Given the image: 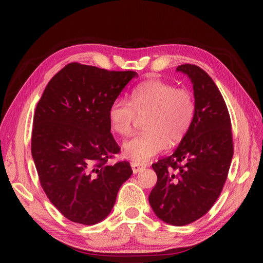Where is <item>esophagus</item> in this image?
<instances>
[{"label": "esophagus", "instance_id": "esophagus-1", "mask_svg": "<svg viewBox=\"0 0 263 263\" xmlns=\"http://www.w3.org/2000/svg\"><path fill=\"white\" fill-rule=\"evenodd\" d=\"M132 168H133V172L136 174L139 171L144 170L146 168V164H144V163H137V162H132Z\"/></svg>", "mask_w": 263, "mask_h": 263}]
</instances>
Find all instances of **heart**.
Here are the masks:
<instances>
[{"label":"heart","instance_id":"heart-1","mask_svg":"<svg viewBox=\"0 0 263 263\" xmlns=\"http://www.w3.org/2000/svg\"><path fill=\"white\" fill-rule=\"evenodd\" d=\"M195 115V99L186 87H176L159 79L135 87L130 103L113 101L108 109L110 129L129 136L138 117L147 116L146 133L127 140L123 155L133 162L144 163L170 146L177 145L190 130Z\"/></svg>","mask_w":263,"mask_h":263}]
</instances>
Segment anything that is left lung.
Masks as SVG:
<instances>
[{"instance_id":"8db88e82","label":"left lung","mask_w":263,"mask_h":263,"mask_svg":"<svg viewBox=\"0 0 263 263\" xmlns=\"http://www.w3.org/2000/svg\"><path fill=\"white\" fill-rule=\"evenodd\" d=\"M193 83L195 115L173 155L153 164L157 183L149 203L161 220L191 224L217 201L234 155L232 122L226 103L205 71L191 63L177 68Z\"/></svg>"}]
</instances>
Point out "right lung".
<instances>
[{"mask_svg":"<svg viewBox=\"0 0 263 263\" xmlns=\"http://www.w3.org/2000/svg\"><path fill=\"white\" fill-rule=\"evenodd\" d=\"M136 76L71 62L52 77L38 102L31 156L47 197L71 221L94 225L104 219L132 176L128 161L108 164L121 151L108 109Z\"/></svg>","mask_w":263,"mask_h":263,"instance_id":"obj_1","label":"right lung"}]
</instances>
